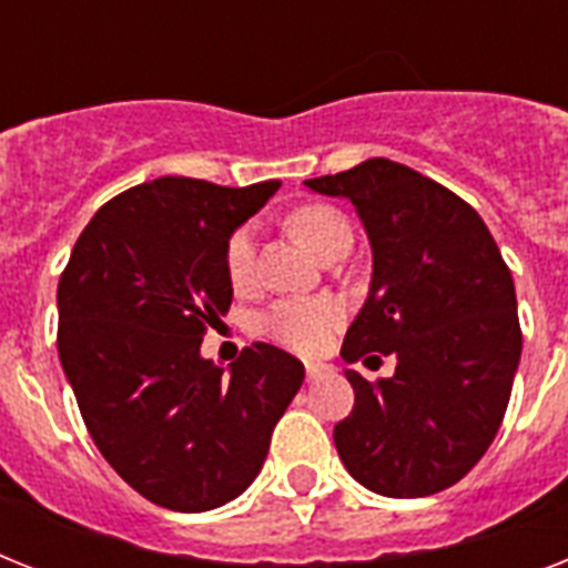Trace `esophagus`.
<instances>
[{
	"label": "esophagus",
	"mask_w": 568,
	"mask_h": 568,
	"mask_svg": "<svg viewBox=\"0 0 568 568\" xmlns=\"http://www.w3.org/2000/svg\"><path fill=\"white\" fill-rule=\"evenodd\" d=\"M304 372H307V379H318V377H325V374H331V365L304 363Z\"/></svg>",
	"instance_id": "esophagus-1"
}]
</instances>
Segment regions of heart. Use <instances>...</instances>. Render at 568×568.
Instances as JSON below:
<instances>
[{
  "mask_svg": "<svg viewBox=\"0 0 568 568\" xmlns=\"http://www.w3.org/2000/svg\"><path fill=\"white\" fill-rule=\"evenodd\" d=\"M345 217L331 205H302L290 214V229L307 250L318 252V246L336 232L345 229ZM255 273V234L250 226L232 232L226 243V275L234 287H246ZM345 318V307L334 295H316V298H284L273 304L261 316V334L270 336L284 348L313 354L331 339L336 327Z\"/></svg>",
  "mask_w": 568,
  "mask_h": 568,
  "instance_id": "obj_1",
  "label": "heart"
}]
</instances>
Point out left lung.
<instances>
[{"label":"left lung","mask_w":568,"mask_h":568,"mask_svg":"<svg viewBox=\"0 0 568 568\" xmlns=\"http://www.w3.org/2000/svg\"><path fill=\"white\" fill-rule=\"evenodd\" d=\"M304 185L348 200L372 243L342 359H397L377 383L345 372L354 409L334 426L336 453L374 494H438L476 467L508 409L523 354L510 270L476 209L392 159Z\"/></svg>","instance_id":"8db88e82"}]
</instances>
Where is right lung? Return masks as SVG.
Here are the masks:
<instances>
[{"instance_id": "right-lung-1", "label": "right lung", "mask_w": 568, "mask_h": 568, "mask_svg": "<svg viewBox=\"0 0 568 568\" xmlns=\"http://www.w3.org/2000/svg\"><path fill=\"white\" fill-rule=\"evenodd\" d=\"M278 189L135 185L98 209L60 275L58 354L83 424L112 470L162 508L237 499L302 388L304 365L266 342L229 372L200 354L232 304L229 237Z\"/></svg>"}]
</instances>
